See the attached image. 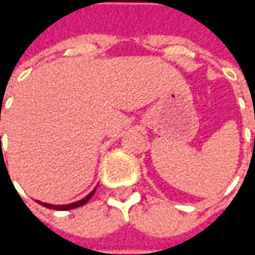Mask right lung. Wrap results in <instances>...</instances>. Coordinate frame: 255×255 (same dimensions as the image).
I'll use <instances>...</instances> for the list:
<instances>
[{
	"label": "right lung",
	"mask_w": 255,
	"mask_h": 255,
	"mask_svg": "<svg viewBox=\"0 0 255 255\" xmlns=\"http://www.w3.org/2000/svg\"><path fill=\"white\" fill-rule=\"evenodd\" d=\"M94 192H95V188H94V190H93V191L90 192L87 197H84L83 199H80V201H78V202L68 203V205H50V203L39 202V201H38V203H41L42 206H45V208H47V209H53V210H71V209L79 208V206H83L84 203L89 202L90 198L94 195Z\"/></svg>",
	"instance_id": "1"
}]
</instances>
